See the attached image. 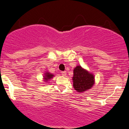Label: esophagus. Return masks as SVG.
<instances>
[{"instance_id":"obj_1","label":"esophagus","mask_w":129,"mask_h":129,"mask_svg":"<svg viewBox=\"0 0 129 129\" xmlns=\"http://www.w3.org/2000/svg\"><path fill=\"white\" fill-rule=\"evenodd\" d=\"M61 74L63 76H66V71L61 72Z\"/></svg>"}]
</instances>
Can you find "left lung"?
<instances>
[{
    "label": "left lung",
    "mask_w": 129,
    "mask_h": 129,
    "mask_svg": "<svg viewBox=\"0 0 129 129\" xmlns=\"http://www.w3.org/2000/svg\"><path fill=\"white\" fill-rule=\"evenodd\" d=\"M72 80L74 89L77 92H82L92 88L94 84V76L81 66H77L74 69Z\"/></svg>",
    "instance_id": "left-lung-1"
}]
</instances>
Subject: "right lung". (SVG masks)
<instances>
[{"label":"right lung","mask_w":129,"mask_h":129,"mask_svg":"<svg viewBox=\"0 0 129 129\" xmlns=\"http://www.w3.org/2000/svg\"><path fill=\"white\" fill-rule=\"evenodd\" d=\"M53 76H54V75H53V74H52L49 73V72H46L45 74H44V80L45 81V82H47V81L50 80L52 78H53Z\"/></svg>","instance_id":"right-lung-1"}]
</instances>
